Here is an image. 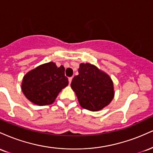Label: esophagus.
<instances>
[{"mask_svg": "<svg viewBox=\"0 0 153 153\" xmlns=\"http://www.w3.org/2000/svg\"><path fill=\"white\" fill-rule=\"evenodd\" d=\"M73 77H71V78H68V80H69V82H70V83H71L72 80H73Z\"/></svg>", "mask_w": 153, "mask_h": 153, "instance_id": "obj_1", "label": "esophagus"}]
</instances>
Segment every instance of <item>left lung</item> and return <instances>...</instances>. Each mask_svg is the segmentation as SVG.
Returning a JSON list of instances; mask_svg holds the SVG:
<instances>
[{"mask_svg":"<svg viewBox=\"0 0 153 153\" xmlns=\"http://www.w3.org/2000/svg\"><path fill=\"white\" fill-rule=\"evenodd\" d=\"M71 88L83 108L97 111L108 106L114 96L111 78L94 65L81 63Z\"/></svg>","mask_w":153,"mask_h":153,"instance_id":"8db88e82","label":"left lung"}]
</instances>
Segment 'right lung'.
<instances>
[{"mask_svg": "<svg viewBox=\"0 0 153 153\" xmlns=\"http://www.w3.org/2000/svg\"><path fill=\"white\" fill-rule=\"evenodd\" d=\"M68 85L65 68L53 62L36 67L24 76L22 90L31 102L38 106L52 104L62 89Z\"/></svg>", "mask_w": 153, "mask_h": 153, "instance_id": "add662e5", "label": "right lung"}]
</instances>
